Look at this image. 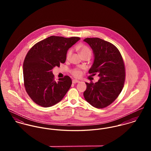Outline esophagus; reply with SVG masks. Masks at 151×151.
Masks as SVG:
<instances>
[{
  "label": "esophagus",
  "mask_w": 151,
  "mask_h": 151,
  "mask_svg": "<svg viewBox=\"0 0 151 151\" xmlns=\"http://www.w3.org/2000/svg\"><path fill=\"white\" fill-rule=\"evenodd\" d=\"M72 82H73V83H80V81H78L77 80H73Z\"/></svg>",
  "instance_id": "1"
}]
</instances>
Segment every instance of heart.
Masks as SVG:
<instances>
[{"instance_id": "obj_1", "label": "heart", "mask_w": 151, "mask_h": 151, "mask_svg": "<svg viewBox=\"0 0 151 151\" xmlns=\"http://www.w3.org/2000/svg\"><path fill=\"white\" fill-rule=\"evenodd\" d=\"M80 54L81 55V56H84V55H89L91 56V54H92V50L91 49L87 46L86 45H84V46H82L80 49ZM72 53H73V50L72 49H70L67 50V53H66V55H65V58H66V59H69L70 58V57L71 56V55H72ZM71 73L74 76H75L76 77H79L81 76L82 73L81 71L79 69H73L71 71Z\"/></svg>"}]
</instances>
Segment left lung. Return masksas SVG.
<instances>
[{
	"instance_id": "1",
	"label": "left lung",
	"mask_w": 151,
	"mask_h": 151,
	"mask_svg": "<svg viewBox=\"0 0 151 151\" xmlns=\"http://www.w3.org/2000/svg\"><path fill=\"white\" fill-rule=\"evenodd\" d=\"M84 41L93 50L95 59L89 74H98L100 79L95 84L86 83L84 96L95 108L102 109L112 104L124 85L125 65L119 49L112 43L98 38H87Z\"/></svg>"
}]
</instances>
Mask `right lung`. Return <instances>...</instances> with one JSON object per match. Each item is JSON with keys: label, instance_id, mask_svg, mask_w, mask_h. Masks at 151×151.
Instances as JSON below:
<instances>
[{"label": "right lung", "instance_id": "right-lung-1", "mask_svg": "<svg viewBox=\"0 0 151 151\" xmlns=\"http://www.w3.org/2000/svg\"><path fill=\"white\" fill-rule=\"evenodd\" d=\"M80 40L79 37L50 36L29 50L23 63L24 85L36 104L47 108L63 98L71 86V79L65 76L56 81L52 70L65 63L68 49Z\"/></svg>", "mask_w": 151, "mask_h": 151}]
</instances>
